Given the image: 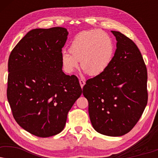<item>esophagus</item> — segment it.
<instances>
[{
	"instance_id": "34e87169",
	"label": "esophagus",
	"mask_w": 158,
	"mask_h": 158,
	"mask_svg": "<svg viewBox=\"0 0 158 158\" xmlns=\"http://www.w3.org/2000/svg\"><path fill=\"white\" fill-rule=\"evenodd\" d=\"M79 82H80V85H81V88H83L84 85H85V81H84V80H83V79H81V80H80V81H79Z\"/></svg>"
}]
</instances>
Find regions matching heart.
<instances>
[{"label": "heart", "mask_w": 158, "mask_h": 158, "mask_svg": "<svg viewBox=\"0 0 158 158\" xmlns=\"http://www.w3.org/2000/svg\"><path fill=\"white\" fill-rule=\"evenodd\" d=\"M69 52L61 55L62 65L66 73L74 72L81 61L84 72L90 76H97L111 64L115 46L109 34L101 30H90L75 36L70 44Z\"/></svg>", "instance_id": "b5f03b06"}]
</instances>
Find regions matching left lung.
<instances>
[{
	"mask_svg": "<svg viewBox=\"0 0 158 158\" xmlns=\"http://www.w3.org/2000/svg\"><path fill=\"white\" fill-rule=\"evenodd\" d=\"M111 32L117 41L113 60L104 72L86 81L83 94L95 130L118 137L130 131L143 114L148 71L135 43L119 31Z\"/></svg>",
	"mask_w": 158,
	"mask_h": 158,
	"instance_id": "8db88e82",
	"label": "left lung"
}]
</instances>
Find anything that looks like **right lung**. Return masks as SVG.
Masks as SVG:
<instances>
[{"instance_id":"add662e5","label":"right lung","mask_w":158,"mask_h":158,"mask_svg":"<svg viewBox=\"0 0 158 158\" xmlns=\"http://www.w3.org/2000/svg\"><path fill=\"white\" fill-rule=\"evenodd\" d=\"M65 28L35 29L13 49L8 59L7 98L20 127L40 137L63 130L82 89L75 75L62 72Z\"/></svg>"}]
</instances>
